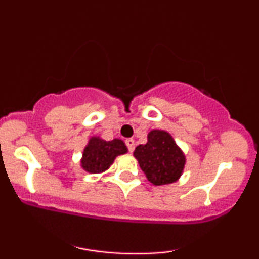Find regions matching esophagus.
Returning <instances> with one entry per match:
<instances>
[{
  "label": "esophagus",
  "mask_w": 259,
  "mask_h": 259,
  "mask_svg": "<svg viewBox=\"0 0 259 259\" xmlns=\"http://www.w3.org/2000/svg\"><path fill=\"white\" fill-rule=\"evenodd\" d=\"M125 145H126L127 150H129V152H133L134 147H135V141H134L133 139H126L125 140Z\"/></svg>",
  "instance_id": "esophagus-1"
}]
</instances>
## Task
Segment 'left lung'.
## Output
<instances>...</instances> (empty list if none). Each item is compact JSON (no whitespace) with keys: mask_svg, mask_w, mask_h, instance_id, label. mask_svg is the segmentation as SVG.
I'll list each match as a JSON object with an SVG mask.
<instances>
[{"mask_svg":"<svg viewBox=\"0 0 259 259\" xmlns=\"http://www.w3.org/2000/svg\"><path fill=\"white\" fill-rule=\"evenodd\" d=\"M134 156L153 185H165L177 181L185 165L184 153L170 134L163 130L150 132L147 144L139 145L134 151Z\"/></svg>","mask_w":259,"mask_h":259,"instance_id":"obj_1","label":"left lung"}]
</instances>
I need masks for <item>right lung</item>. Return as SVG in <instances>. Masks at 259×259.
<instances>
[{
    "label": "right lung",
    "instance_id": "add662e5",
    "mask_svg": "<svg viewBox=\"0 0 259 259\" xmlns=\"http://www.w3.org/2000/svg\"><path fill=\"white\" fill-rule=\"evenodd\" d=\"M126 152L125 144L119 139L106 141L94 136L90 139L82 153L81 167L89 173H102L111 167L115 157Z\"/></svg>",
    "mask_w": 259,
    "mask_h": 259
}]
</instances>
